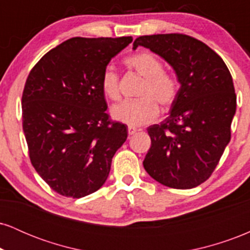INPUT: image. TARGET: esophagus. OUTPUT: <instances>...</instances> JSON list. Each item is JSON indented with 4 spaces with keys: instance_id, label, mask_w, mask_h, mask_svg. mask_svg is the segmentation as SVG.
<instances>
[{
    "instance_id": "esophagus-1",
    "label": "esophagus",
    "mask_w": 250,
    "mask_h": 250,
    "mask_svg": "<svg viewBox=\"0 0 250 250\" xmlns=\"http://www.w3.org/2000/svg\"><path fill=\"white\" fill-rule=\"evenodd\" d=\"M136 131H137L136 128H134V127H128V134H129V135H134L135 133H136Z\"/></svg>"
}]
</instances>
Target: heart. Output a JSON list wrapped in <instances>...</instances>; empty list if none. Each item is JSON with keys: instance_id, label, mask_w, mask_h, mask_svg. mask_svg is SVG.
Wrapping results in <instances>:
<instances>
[{"instance_id": "b5f03b06", "label": "heart", "mask_w": 250, "mask_h": 250, "mask_svg": "<svg viewBox=\"0 0 250 250\" xmlns=\"http://www.w3.org/2000/svg\"><path fill=\"white\" fill-rule=\"evenodd\" d=\"M125 65L141 76L143 83L137 91L140 99L125 101L111 107V117L129 127H139L153 122L159 115V107L167 110L176 101L179 82L165 70L162 60L149 51H139L125 59ZM101 89L108 99H120L119 75L111 67L105 68L101 76Z\"/></svg>"}]
</instances>
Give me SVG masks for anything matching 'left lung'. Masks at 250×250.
Wrapping results in <instances>:
<instances>
[{
  "label": "left lung",
  "instance_id": "left-lung-1",
  "mask_svg": "<svg viewBox=\"0 0 250 250\" xmlns=\"http://www.w3.org/2000/svg\"><path fill=\"white\" fill-rule=\"evenodd\" d=\"M139 45L165 59L181 84L170 115L147 129L151 146L143 167L167 187H197L210 177L230 141L233 79L211 48L185 34L140 36L133 48Z\"/></svg>",
  "mask_w": 250,
  "mask_h": 250
}]
</instances>
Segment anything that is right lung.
I'll list each match as a JSON object with an SVG mask.
<instances>
[{
    "label": "right lung",
    "instance_id": "right-lung-1",
    "mask_svg": "<svg viewBox=\"0 0 250 250\" xmlns=\"http://www.w3.org/2000/svg\"><path fill=\"white\" fill-rule=\"evenodd\" d=\"M131 36L73 37L34 65L22 95V125L31 165L62 196L102 187L127 125L111 121L101 76Z\"/></svg>",
    "mask_w": 250,
    "mask_h": 250
}]
</instances>
